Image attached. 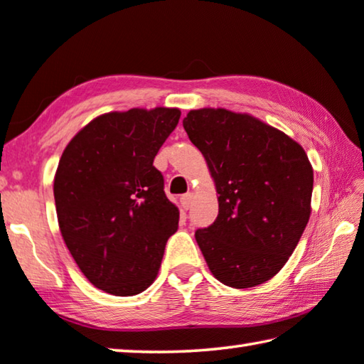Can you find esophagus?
I'll list each match as a JSON object with an SVG mask.
<instances>
[{
    "label": "esophagus",
    "instance_id": "esophagus-1",
    "mask_svg": "<svg viewBox=\"0 0 364 364\" xmlns=\"http://www.w3.org/2000/svg\"><path fill=\"white\" fill-rule=\"evenodd\" d=\"M193 203V196L191 194H184L180 198V204L184 210H189V207H191Z\"/></svg>",
    "mask_w": 364,
    "mask_h": 364
}]
</instances>
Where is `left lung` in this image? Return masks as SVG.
Here are the masks:
<instances>
[{"mask_svg":"<svg viewBox=\"0 0 364 364\" xmlns=\"http://www.w3.org/2000/svg\"><path fill=\"white\" fill-rule=\"evenodd\" d=\"M184 131L203 152L218 193V215L196 232L223 285H261L284 267L311 215L313 166L285 132L247 113L191 109Z\"/></svg>","mask_w":364,"mask_h":364,"instance_id":"obj_1","label":"left lung"}]
</instances>
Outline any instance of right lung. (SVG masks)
<instances>
[{
  "mask_svg": "<svg viewBox=\"0 0 364 364\" xmlns=\"http://www.w3.org/2000/svg\"><path fill=\"white\" fill-rule=\"evenodd\" d=\"M178 108L112 112L84 126L63 152L53 183L63 240L92 285L132 296L152 285L180 212L154 166Z\"/></svg>",
  "mask_w": 364,
  "mask_h": 364,
  "instance_id": "obj_1",
  "label": "right lung"
}]
</instances>
